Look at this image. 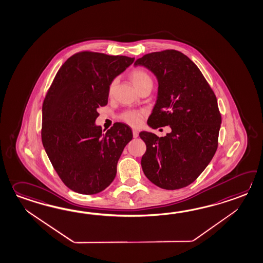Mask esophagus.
I'll list each match as a JSON object with an SVG mask.
<instances>
[{"label": "esophagus", "mask_w": 263, "mask_h": 263, "mask_svg": "<svg viewBox=\"0 0 263 263\" xmlns=\"http://www.w3.org/2000/svg\"><path fill=\"white\" fill-rule=\"evenodd\" d=\"M132 132H133V137H134V138H138V137H139V131H138V130L133 129Z\"/></svg>", "instance_id": "34e87169"}]
</instances>
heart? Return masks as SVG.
I'll list each match as a JSON object with an SVG mask.
<instances>
[{"label":"heart","mask_w":263,"mask_h":263,"mask_svg":"<svg viewBox=\"0 0 263 263\" xmlns=\"http://www.w3.org/2000/svg\"><path fill=\"white\" fill-rule=\"evenodd\" d=\"M129 78L133 83L135 88L138 90H140L147 86H152L153 79L149 72H147L144 69L141 68H136L133 69L129 72ZM115 85H116V80H112L108 85V95L112 96L114 93L115 89ZM142 119V113L139 111H126L123 112L121 115V120L127 123L131 126H138L141 123Z\"/></svg>","instance_id":"1"}]
</instances>
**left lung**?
Instances as JSON below:
<instances>
[{"label":"left lung","instance_id":"obj_1","mask_svg":"<svg viewBox=\"0 0 263 263\" xmlns=\"http://www.w3.org/2000/svg\"><path fill=\"white\" fill-rule=\"evenodd\" d=\"M158 80V96L148 124L169 125L165 137L140 132L146 152L141 167L146 177L165 190L187 187L215 155L222 123L217 98L203 73L176 50L147 53L137 59Z\"/></svg>","mask_w":263,"mask_h":263}]
</instances>
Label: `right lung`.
Here are the masks:
<instances>
[{
    "label": "right lung",
    "mask_w": 263,
    "mask_h": 263,
    "mask_svg": "<svg viewBox=\"0 0 263 263\" xmlns=\"http://www.w3.org/2000/svg\"><path fill=\"white\" fill-rule=\"evenodd\" d=\"M134 58L84 51L61 66L42 105L41 140L67 187L81 194L104 191L114 180L124 147L133 138L127 124L106 132L95 125L107 105L108 85Z\"/></svg>",
    "instance_id": "add662e5"
}]
</instances>
